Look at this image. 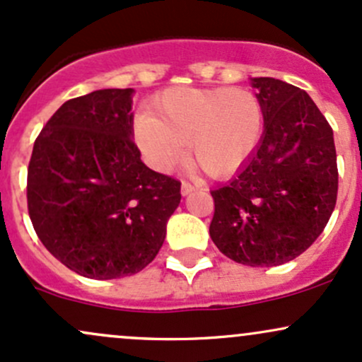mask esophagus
<instances>
[{
  "instance_id": "esophagus-1",
  "label": "esophagus",
  "mask_w": 362,
  "mask_h": 362,
  "mask_svg": "<svg viewBox=\"0 0 362 362\" xmlns=\"http://www.w3.org/2000/svg\"><path fill=\"white\" fill-rule=\"evenodd\" d=\"M194 189H197V186L192 185V182H188V181L181 182V193L182 194H189L192 192H194Z\"/></svg>"
}]
</instances>
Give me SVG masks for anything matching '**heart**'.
<instances>
[{
    "label": "heart",
    "instance_id": "1",
    "mask_svg": "<svg viewBox=\"0 0 362 362\" xmlns=\"http://www.w3.org/2000/svg\"><path fill=\"white\" fill-rule=\"evenodd\" d=\"M265 127L257 93L247 88L177 87L138 116L136 144L156 169H169L189 145L192 160L210 177H226L253 156Z\"/></svg>",
    "mask_w": 362,
    "mask_h": 362
}]
</instances>
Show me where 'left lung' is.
<instances>
[{
    "label": "left lung",
    "mask_w": 362,
    "mask_h": 362,
    "mask_svg": "<svg viewBox=\"0 0 362 362\" xmlns=\"http://www.w3.org/2000/svg\"><path fill=\"white\" fill-rule=\"evenodd\" d=\"M265 133L253 156L212 189L210 238L227 258L277 267L304 253L335 209L334 132L311 97L282 80L253 78Z\"/></svg>",
    "instance_id": "1"
}]
</instances>
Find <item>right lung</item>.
I'll use <instances>...</instances> for the list:
<instances>
[{"mask_svg":"<svg viewBox=\"0 0 362 362\" xmlns=\"http://www.w3.org/2000/svg\"><path fill=\"white\" fill-rule=\"evenodd\" d=\"M132 88L66 100L35 138L27 206L46 250L88 279L144 270L159 253L181 181L148 169L133 141Z\"/></svg>","mask_w":362,"mask_h":362,"instance_id":"obj_1","label":"right lung"}]
</instances>
